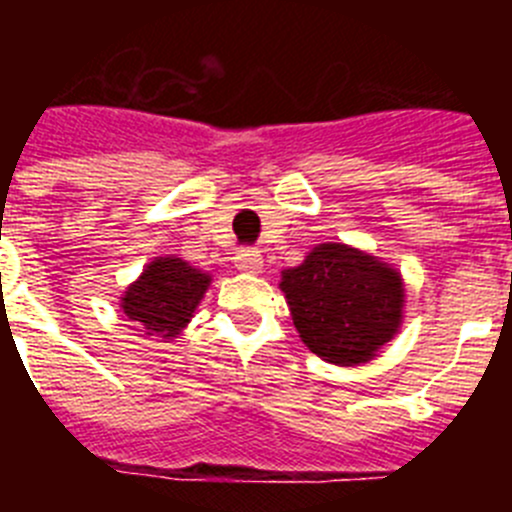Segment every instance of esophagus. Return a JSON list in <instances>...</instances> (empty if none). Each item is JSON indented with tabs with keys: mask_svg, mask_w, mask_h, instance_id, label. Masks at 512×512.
Masks as SVG:
<instances>
[{
	"mask_svg": "<svg viewBox=\"0 0 512 512\" xmlns=\"http://www.w3.org/2000/svg\"><path fill=\"white\" fill-rule=\"evenodd\" d=\"M235 269L243 271V274H259L264 269V259H261L259 251H241L235 256Z\"/></svg>",
	"mask_w": 512,
	"mask_h": 512,
	"instance_id": "1",
	"label": "esophagus"
}]
</instances>
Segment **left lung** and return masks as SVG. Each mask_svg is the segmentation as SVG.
I'll use <instances>...</instances> for the list:
<instances>
[{"instance_id":"left-lung-1","label":"left lung","mask_w":512,"mask_h":512,"mask_svg":"<svg viewBox=\"0 0 512 512\" xmlns=\"http://www.w3.org/2000/svg\"><path fill=\"white\" fill-rule=\"evenodd\" d=\"M279 289L302 343L328 364H366L402 328V274L348 243H318Z\"/></svg>"}]
</instances>
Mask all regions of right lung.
<instances>
[{"label":"right lung","mask_w":512,"mask_h":512,"mask_svg":"<svg viewBox=\"0 0 512 512\" xmlns=\"http://www.w3.org/2000/svg\"><path fill=\"white\" fill-rule=\"evenodd\" d=\"M212 277L179 256H156L140 277L125 287L120 310L130 328L153 341H174L182 336L194 310L210 289Z\"/></svg>","instance_id":"add662e5"}]
</instances>
